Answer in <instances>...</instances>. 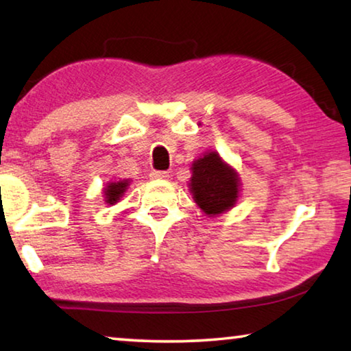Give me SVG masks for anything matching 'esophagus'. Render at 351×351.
<instances>
[{
  "label": "esophagus",
  "instance_id": "obj_1",
  "mask_svg": "<svg viewBox=\"0 0 351 351\" xmlns=\"http://www.w3.org/2000/svg\"><path fill=\"white\" fill-rule=\"evenodd\" d=\"M150 178H153V180H167V178H169V171L153 170V171H150Z\"/></svg>",
  "mask_w": 351,
  "mask_h": 351
}]
</instances>
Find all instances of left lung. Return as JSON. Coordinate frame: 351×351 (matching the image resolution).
Listing matches in <instances>:
<instances>
[{
  "label": "left lung",
  "mask_w": 351,
  "mask_h": 351,
  "mask_svg": "<svg viewBox=\"0 0 351 351\" xmlns=\"http://www.w3.org/2000/svg\"><path fill=\"white\" fill-rule=\"evenodd\" d=\"M190 192L195 203L207 215H218L229 210L239 198V176L228 167L218 153L210 152L193 162Z\"/></svg>",
  "instance_id": "1"
}]
</instances>
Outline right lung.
<instances>
[{"instance_id":"add662e5","label":"right lung","mask_w":351,"mask_h":351,"mask_svg":"<svg viewBox=\"0 0 351 351\" xmlns=\"http://www.w3.org/2000/svg\"><path fill=\"white\" fill-rule=\"evenodd\" d=\"M128 186V181H119V182H111L108 187L105 189V197H106V203L108 204H114L121 199L122 193L125 192V189Z\"/></svg>"}]
</instances>
